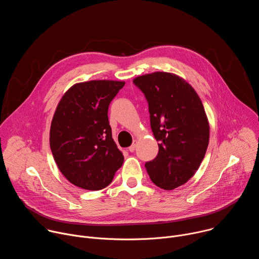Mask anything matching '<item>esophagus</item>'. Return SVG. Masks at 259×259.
<instances>
[{"mask_svg":"<svg viewBox=\"0 0 259 259\" xmlns=\"http://www.w3.org/2000/svg\"><path fill=\"white\" fill-rule=\"evenodd\" d=\"M136 143H137V141L136 140H134L133 141V143L128 147V151L130 152V153H133L134 151H135V147H136Z\"/></svg>","mask_w":259,"mask_h":259,"instance_id":"esophagus-1","label":"esophagus"}]
</instances>
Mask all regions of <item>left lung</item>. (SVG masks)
I'll list each match as a JSON object with an SVG mask.
<instances>
[{
    "label": "left lung",
    "instance_id": "1",
    "mask_svg": "<svg viewBox=\"0 0 259 259\" xmlns=\"http://www.w3.org/2000/svg\"><path fill=\"white\" fill-rule=\"evenodd\" d=\"M133 84L149 103L151 128L159 153L145 163L152 181L163 190L186 183L199 169L209 143V124L194 88L176 75L157 71Z\"/></svg>",
    "mask_w": 259,
    "mask_h": 259
}]
</instances>
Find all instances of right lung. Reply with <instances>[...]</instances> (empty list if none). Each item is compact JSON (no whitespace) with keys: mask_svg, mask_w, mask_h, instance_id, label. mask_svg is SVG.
<instances>
[{"mask_svg":"<svg viewBox=\"0 0 259 259\" xmlns=\"http://www.w3.org/2000/svg\"><path fill=\"white\" fill-rule=\"evenodd\" d=\"M124 85L105 80L79 83L57 105L50 128L51 152L60 172L76 187L102 190L123 165L107 110Z\"/></svg>","mask_w":259,"mask_h":259,"instance_id":"1","label":"right lung"}]
</instances>
